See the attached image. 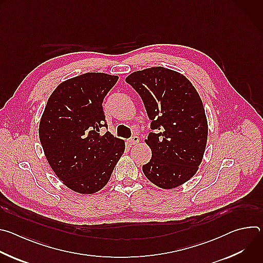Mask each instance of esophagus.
Here are the masks:
<instances>
[{"label": "esophagus", "instance_id": "1", "mask_svg": "<svg viewBox=\"0 0 263 263\" xmlns=\"http://www.w3.org/2000/svg\"><path fill=\"white\" fill-rule=\"evenodd\" d=\"M138 141H139V137L136 136V135L132 136V137L129 139V142H130L131 144H136Z\"/></svg>", "mask_w": 263, "mask_h": 263}]
</instances>
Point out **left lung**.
Segmentation results:
<instances>
[{
	"instance_id": "obj_1",
	"label": "left lung",
	"mask_w": 263,
	"mask_h": 263,
	"mask_svg": "<svg viewBox=\"0 0 263 263\" xmlns=\"http://www.w3.org/2000/svg\"><path fill=\"white\" fill-rule=\"evenodd\" d=\"M126 82L140 96L154 130L145 139L152 158L143 174L163 190L175 189L203 159L208 125L202 100L185 76L161 66L134 71Z\"/></svg>"
}]
</instances>
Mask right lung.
Masks as SVG:
<instances>
[{
    "instance_id": "1",
    "label": "right lung",
    "mask_w": 263,
    "mask_h": 263,
    "mask_svg": "<svg viewBox=\"0 0 263 263\" xmlns=\"http://www.w3.org/2000/svg\"><path fill=\"white\" fill-rule=\"evenodd\" d=\"M118 76L86 72L57 86L48 100L40 124L46 158L68 189L95 194L110 179L125 151V141L107 128L102 103Z\"/></svg>"
}]
</instances>
